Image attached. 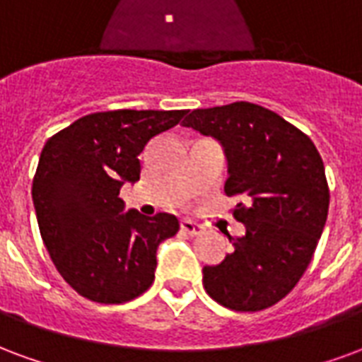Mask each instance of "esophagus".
<instances>
[{
    "instance_id": "34e87169",
    "label": "esophagus",
    "mask_w": 362,
    "mask_h": 362,
    "mask_svg": "<svg viewBox=\"0 0 362 362\" xmlns=\"http://www.w3.org/2000/svg\"><path fill=\"white\" fill-rule=\"evenodd\" d=\"M181 229H183L187 235H197V233H200V228L194 223V221L191 220H183L181 221Z\"/></svg>"
}]
</instances>
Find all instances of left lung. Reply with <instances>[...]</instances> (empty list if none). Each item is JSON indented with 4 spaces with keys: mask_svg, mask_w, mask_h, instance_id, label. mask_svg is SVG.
<instances>
[{
    "mask_svg": "<svg viewBox=\"0 0 362 362\" xmlns=\"http://www.w3.org/2000/svg\"><path fill=\"white\" fill-rule=\"evenodd\" d=\"M223 144V191L247 233L229 241L220 264L202 268V286L237 313L276 305L299 284L328 218L329 189L315 142L281 115L250 102L192 110L183 121Z\"/></svg>",
    "mask_w": 362,
    "mask_h": 362,
    "instance_id": "1",
    "label": "left lung"
}]
</instances>
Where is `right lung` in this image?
<instances>
[{
  "mask_svg": "<svg viewBox=\"0 0 362 362\" xmlns=\"http://www.w3.org/2000/svg\"><path fill=\"white\" fill-rule=\"evenodd\" d=\"M187 110H112L84 115L44 144L33 179L42 241L84 299L119 305L154 281L156 249L179 231L173 214H123L119 191L141 179V154Z\"/></svg>",
  "mask_w": 362,
  "mask_h": 362,
  "instance_id": "obj_1",
  "label": "right lung"
}]
</instances>
